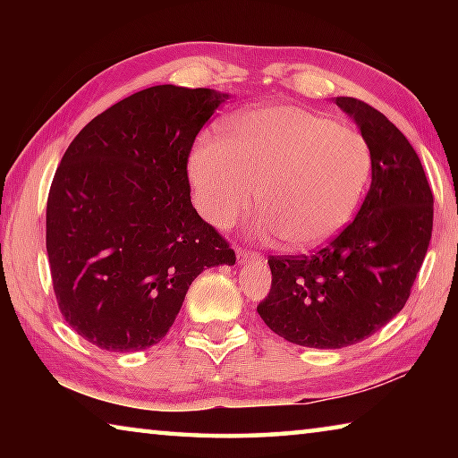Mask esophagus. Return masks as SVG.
Segmentation results:
<instances>
[{
    "mask_svg": "<svg viewBox=\"0 0 458 458\" xmlns=\"http://www.w3.org/2000/svg\"><path fill=\"white\" fill-rule=\"evenodd\" d=\"M236 257H238L240 262H244L248 259H260V252H254V250H250V248H246V246H236Z\"/></svg>",
    "mask_w": 458,
    "mask_h": 458,
    "instance_id": "1",
    "label": "esophagus"
}]
</instances>
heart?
I'll use <instances>...</instances> for the list:
<instances>
[{"mask_svg": "<svg viewBox=\"0 0 458 458\" xmlns=\"http://www.w3.org/2000/svg\"><path fill=\"white\" fill-rule=\"evenodd\" d=\"M371 174L360 131L294 105L250 108L226 125L224 141L206 137L190 157L199 212L228 228L257 206L254 230L311 250L335 238L358 210Z\"/></svg>", "mask_w": 458, "mask_h": 458, "instance_id": "heart-1", "label": "heart"}]
</instances>
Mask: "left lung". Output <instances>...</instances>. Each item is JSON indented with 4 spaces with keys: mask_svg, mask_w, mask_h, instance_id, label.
I'll use <instances>...</instances> for the list:
<instances>
[{
    "mask_svg": "<svg viewBox=\"0 0 458 458\" xmlns=\"http://www.w3.org/2000/svg\"><path fill=\"white\" fill-rule=\"evenodd\" d=\"M371 151V185L355 220L311 257H270L257 307L286 341L341 350L374 335L406 305L432 236V190L402 131L363 100H333Z\"/></svg>",
    "mask_w": 458,
    "mask_h": 458,
    "instance_id": "left-lung-1",
    "label": "left lung"
}]
</instances>
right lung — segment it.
Segmentation results:
<instances>
[{"label": "right lung", "instance_id": "right-lung-1", "mask_svg": "<svg viewBox=\"0 0 458 458\" xmlns=\"http://www.w3.org/2000/svg\"><path fill=\"white\" fill-rule=\"evenodd\" d=\"M230 95L159 84L119 100L62 157L46 206L60 313L106 352H139L172 327L201 270L236 254L191 206L188 157Z\"/></svg>", "mask_w": 458, "mask_h": 458}]
</instances>
